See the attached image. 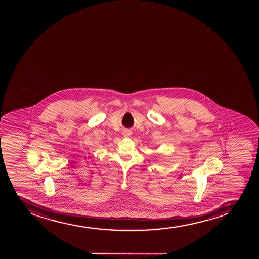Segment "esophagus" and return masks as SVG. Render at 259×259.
<instances>
[{
    "label": "esophagus",
    "mask_w": 259,
    "mask_h": 259,
    "mask_svg": "<svg viewBox=\"0 0 259 259\" xmlns=\"http://www.w3.org/2000/svg\"><path fill=\"white\" fill-rule=\"evenodd\" d=\"M123 135H124L125 137H130L131 135V131H123Z\"/></svg>",
    "instance_id": "obj_1"
}]
</instances>
